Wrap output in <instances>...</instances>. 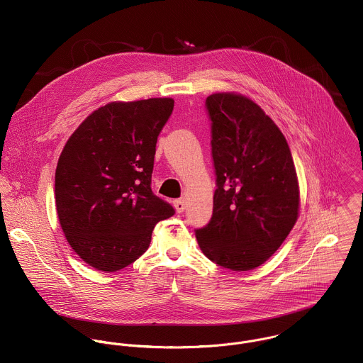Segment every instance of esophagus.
Here are the masks:
<instances>
[{
	"mask_svg": "<svg viewBox=\"0 0 363 363\" xmlns=\"http://www.w3.org/2000/svg\"><path fill=\"white\" fill-rule=\"evenodd\" d=\"M173 206L176 208V211L180 213V212H183L184 211V208H186V204H184V200H182V199H179V200H174L173 201Z\"/></svg>",
	"mask_w": 363,
	"mask_h": 363,
	"instance_id": "obj_1",
	"label": "esophagus"
}]
</instances>
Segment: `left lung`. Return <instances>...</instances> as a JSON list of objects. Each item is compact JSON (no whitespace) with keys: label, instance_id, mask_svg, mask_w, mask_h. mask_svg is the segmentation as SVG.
<instances>
[{"label":"left lung","instance_id":"obj_1","mask_svg":"<svg viewBox=\"0 0 363 363\" xmlns=\"http://www.w3.org/2000/svg\"><path fill=\"white\" fill-rule=\"evenodd\" d=\"M216 174L209 223L196 230L215 264L249 271L284 243L299 215V183L288 143L252 99L233 92L206 101Z\"/></svg>","mask_w":363,"mask_h":363}]
</instances>
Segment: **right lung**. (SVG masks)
Segmentation results:
<instances>
[{
  "label": "right lung",
  "mask_w": 363,
  "mask_h": 363,
  "mask_svg": "<svg viewBox=\"0 0 363 363\" xmlns=\"http://www.w3.org/2000/svg\"><path fill=\"white\" fill-rule=\"evenodd\" d=\"M170 98L111 102L68 138L55 169V209L74 252L114 272L151 243L174 209L151 189L157 135L173 111Z\"/></svg>",
  "instance_id": "obj_1"
}]
</instances>
